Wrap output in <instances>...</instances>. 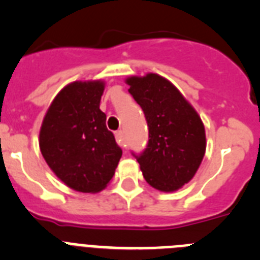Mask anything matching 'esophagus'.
I'll list each match as a JSON object with an SVG mask.
<instances>
[{
	"label": "esophagus",
	"mask_w": 260,
	"mask_h": 260,
	"mask_svg": "<svg viewBox=\"0 0 260 260\" xmlns=\"http://www.w3.org/2000/svg\"><path fill=\"white\" fill-rule=\"evenodd\" d=\"M116 139H117V143H118L121 147H123V148H125L126 142H125V139H123V132H122V130H118V132H116Z\"/></svg>",
	"instance_id": "34e87169"
}]
</instances>
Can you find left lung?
<instances>
[{"label":"left lung","mask_w":260,"mask_h":260,"mask_svg":"<svg viewBox=\"0 0 260 260\" xmlns=\"http://www.w3.org/2000/svg\"><path fill=\"white\" fill-rule=\"evenodd\" d=\"M128 92L141 105L148 125L147 148L137 156L144 180L172 192L190 182L206 153V130L185 96L164 77H128Z\"/></svg>","instance_id":"8db88e82"}]
</instances>
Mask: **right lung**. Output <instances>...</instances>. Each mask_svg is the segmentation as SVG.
Returning a JSON list of instances; mask_svg holds the SVG:
<instances>
[{"instance_id": "obj_1", "label": "right lung", "mask_w": 260, "mask_h": 260, "mask_svg": "<svg viewBox=\"0 0 260 260\" xmlns=\"http://www.w3.org/2000/svg\"><path fill=\"white\" fill-rule=\"evenodd\" d=\"M104 88L102 79L69 83L53 99L41 123V155L75 191L95 194L105 189L122 156L100 110Z\"/></svg>"}]
</instances>
